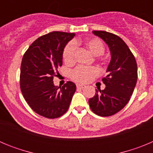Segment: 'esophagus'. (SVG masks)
<instances>
[{
  "label": "esophagus",
  "instance_id": "obj_1",
  "mask_svg": "<svg viewBox=\"0 0 153 153\" xmlns=\"http://www.w3.org/2000/svg\"><path fill=\"white\" fill-rule=\"evenodd\" d=\"M76 87H77L78 89H83L86 87V86L83 84H76Z\"/></svg>",
  "mask_w": 153,
  "mask_h": 153
}]
</instances>
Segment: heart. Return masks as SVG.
Listing matches in <instances>:
<instances>
[{"mask_svg":"<svg viewBox=\"0 0 153 153\" xmlns=\"http://www.w3.org/2000/svg\"><path fill=\"white\" fill-rule=\"evenodd\" d=\"M79 45L85 46L95 56H100L105 51L103 43L97 37L86 39L83 41L76 40L68 43L63 49V60L66 64L73 65L75 63L76 46ZM99 74L100 71L95 67L79 66L70 73V77L76 83H87L97 77Z\"/></svg>","mask_w":153,"mask_h":153,"instance_id":"heart-1","label":"heart"}]
</instances>
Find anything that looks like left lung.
Instances as JSON below:
<instances>
[{
  "label": "left lung",
  "mask_w": 153,
  "mask_h": 153,
  "mask_svg": "<svg viewBox=\"0 0 153 153\" xmlns=\"http://www.w3.org/2000/svg\"><path fill=\"white\" fill-rule=\"evenodd\" d=\"M109 46L111 61L108 75L102 79L103 90H96L89 100L92 111L100 117H110L120 112L128 103L137 82V63L134 55L125 42L117 35L106 31L94 30Z\"/></svg>",
  "instance_id": "left-lung-1"
}]
</instances>
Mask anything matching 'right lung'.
I'll return each instance as SVG.
<instances>
[{
	"label": "right lung",
	"mask_w": 153,
	"mask_h": 153,
	"mask_svg": "<svg viewBox=\"0 0 153 153\" xmlns=\"http://www.w3.org/2000/svg\"><path fill=\"white\" fill-rule=\"evenodd\" d=\"M74 33L53 31L36 39L24 53L20 86L26 102L35 113L48 119L63 116L68 110L76 85L67 81L60 90L53 77L63 64V51Z\"/></svg>",
	"instance_id": "1"
}]
</instances>
